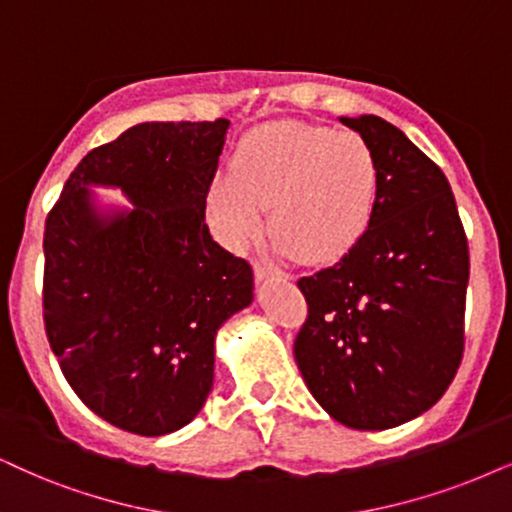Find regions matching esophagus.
Wrapping results in <instances>:
<instances>
[{
    "instance_id": "34e87169",
    "label": "esophagus",
    "mask_w": 512,
    "mask_h": 512,
    "mask_svg": "<svg viewBox=\"0 0 512 512\" xmlns=\"http://www.w3.org/2000/svg\"><path fill=\"white\" fill-rule=\"evenodd\" d=\"M255 278H257V283L269 281V278H283V281H290L288 274H281V271L271 269V267H267V264H260V262H255Z\"/></svg>"
}]
</instances>
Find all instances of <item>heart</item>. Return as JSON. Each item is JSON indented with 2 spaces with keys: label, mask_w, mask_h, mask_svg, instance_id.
Here are the masks:
<instances>
[{
  "label": "heart",
  "mask_w": 512,
  "mask_h": 512,
  "mask_svg": "<svg viewBox=\"0 0 512 512\" xmlns=\"http://www.w3.org/2000/svg\"><path fill=\"white\" fill-rule=\"evenodd\" d=\"M378 165L364 137L309 122H271L238 141L229 177L212 179L208 212L226 243L269 231L281 255L312 267L347 257L371 229Z\"/></svg>",
  "instance_id": "1"
}]
</instances>
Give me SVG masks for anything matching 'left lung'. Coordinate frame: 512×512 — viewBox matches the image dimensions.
<instances>
[{"label": "left lung", "mask_w": 512, "mask_h": 512, "mask_svg": "<svg viewBox=\"0 0 512 512\" xmlns=\"http://www.w3.org/2000/svg\"><path fill=\"white\" fill-rule=\"evenodd\" d=\"M340 122L371 146L378 205L357 248L297 281L309 316L295 361L328 416L387 430L432 409L458 371L468 241L444 172L399 127Z\"/></svg>", "instance_id": "1"}]
</instances>
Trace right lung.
<instances>
[{"label": "right lung", "mask_w": 512, "mask_h": 512, "mask_svg": "<svg viewBox=\"0 0 512 512\" xmlns=\"http://www.w3.org/2000/svg\"><path fill=\"white\" fill-rule=\"evenodd\" d=\"M229 125L129 127L84 155L47 219L49 345L77 397L134 435H170L198 416L217 331L255 297L250 264L205 224ZM94 188H118L128 203Z\"/></svg>", "instance_id": "right-lung-1"}]
</instances>
